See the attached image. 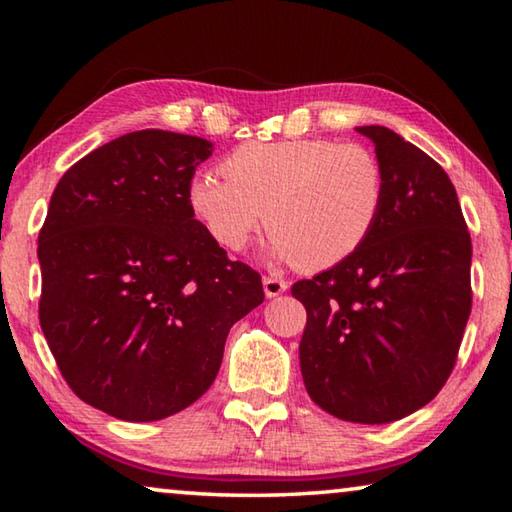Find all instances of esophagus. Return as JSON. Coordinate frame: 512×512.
<instances>
[{
    "instance_id": "34e87169",
    "label": "esophagus",
    "mask_w": 512,
    "mask_h": 512,
    "mask_svg": "<svg viewBox=\"0 0 512 512\" xmlns=\"http://www.w3.org/2000/svg\"><path fill=\"white\" fill-rule=\"evenodd\" d=\"M287 289H289V284L284 282V280H280V277H273V275L264 277V293H266V298L282 296V293L287 291Z\"/></svg>"
}]
</instances>
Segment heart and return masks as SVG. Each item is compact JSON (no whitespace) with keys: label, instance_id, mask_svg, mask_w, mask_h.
<instances>
[{"label":"heart","instance_id":"obj_1","mask_svg":"<svg viewBox=\"0 0 512 512\" xmlns=\"http://www.w3.org/2000/svg\"><path fill=\"white\" fill-rule=\"evenodd\" d=\"M201 173L187 201L216 244L244 250L259 225L275 257L325 271L357 253L384 210L386 180L375 153L332 140L246 142Z\"/></svg>","mask_w":512,"mask_h":512}]
</instances>
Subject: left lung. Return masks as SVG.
<instances>
[{
	"instance_id": "left-lung-1",
	"label": "left lung",
	"mask_w": 512,
	"mask_h": 512,
	"mask_svg": "<svg viewBox=\"0 0 512 512\" xmlns=\"http://www.w3.org/2000/svg\"><path fill=\"white\" fill-rule=\"evenodd\" d=\"M386 201L357 253L291 287L307 309L300 370L334 418L386 424L422 409L452 372L472 309V241L436 160L386 126H359Z\"/></svg>"
}]
</instances>
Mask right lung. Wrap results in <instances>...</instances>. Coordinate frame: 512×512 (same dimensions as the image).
Wrapping results in <instances>:
<instances>
[{"mask_svg": "<svg viewBox=\"0 0 512 512\" xmlns=\"http://www.w3.org/2000/svg\"><path fill=\"white\" fill-rule=\"evenodd\" d=\"M212 142L135 131L65 171L38 237L40 327L69 388L126 422L187 409L212 386L262 277L189 210Z\"/></svg>", "mask_w": 512, "mask_h": 512, "instance_id": "1", "label": "right lung"}]
</instances>
